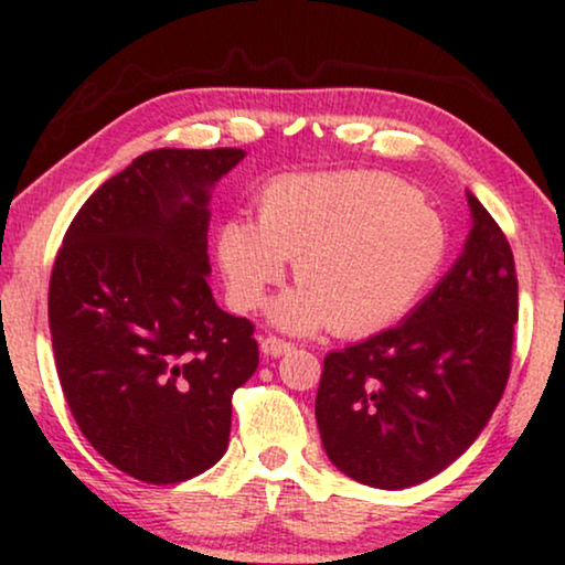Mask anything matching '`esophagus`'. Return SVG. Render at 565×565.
Listing matches in <instances>:
<instances>
[{
	"label": "esophagus",
	"mask_w": 565,
	"mask_h": 565,
	"mask_svg": "<svg viewBox=\"0 0 565 565\" xmlns=\"http://www.w3.org/2000/svg\"><path fill=\"white\" fill-rule=\"evenodd\" d=\"M259 350L265 358H282V354L292 352V344L285 342V339H277V337H265L259 342Z\"/></svg>",
	"instance_id": "esophagus-1"
}]
</instances>
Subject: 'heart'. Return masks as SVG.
Masks as SVG:
<instances>
[{
    "instance_id": "b5f03b06",
    "label": "heart",
    "mask_w": 565,
    "mask_h": 565,
    "mask_svg": "<svg viewBox=\"0 0 565 565\" xmlns=\"http://www.w3.org/2000/svg\"><path fill=\"white\" fill-rule=\"evenodd\" d=\"M447 249L443 215L377 172L282 177L259 195L257 223L231 218L218 231L221 275L238 311L257 308L292 262L298 288L267 311L292 334L381 329L435 280Z\"/></svg>"
}]
</instances>
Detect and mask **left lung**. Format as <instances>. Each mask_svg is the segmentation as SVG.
<instances>
[{
	"instance_id": "left-lung-1",
	"label": "left lung",
	"mask_w": 565,
	"mask_h": 565,
	"mask_svg": "<svg viewBox=\"0 0 565 565\" xmlns=\"http://www.w3.org/2000/svg\"><path fill=\"white\" fill-rule=\"evenodd\" d=\"M470 234L443 280L398 327L323 360L316 422L354 481L401 491L452 466L489 424L509 377L514 254L473 192Z\"/></svg>"
}]
</instances>
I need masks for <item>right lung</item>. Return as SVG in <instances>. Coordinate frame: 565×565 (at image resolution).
<instances>
[{"label": "right lung", "mask_w": 565, "mask_h": 565, "mask_svg": "<svg viewBox=\"0 0 565 565\" xmlns=\"http://www.w3.org/2000/svg\"><path fill=\"white\" fill-rule=\"evenodd\" d=\"M244 149H157L92 192L49 288L53 358L82 435L122 473L180 483L213 468L231 396L259 365L252 321L207 275L211 192Z\"/></svg>", "instance_id": "right-lung-1"}]
</instances>
